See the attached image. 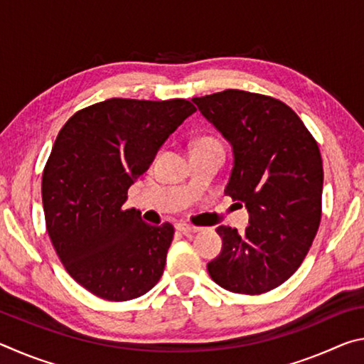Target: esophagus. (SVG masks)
I'll return each instance as SVG.
<instances>
[{
	"mask_svg": "<svg viewBox=\"0 0 364 364\" xmlns=\"http://www.w3.org/2000/svg\"><path fill=\"white\" fill-rule=\"evenodd\" d=\"M176 230L183 232V234H193V232H199L200 228L199 226H193V225H186V223H178Z\"/></svg>",
	"mask_w": 364,
	"mask_h": 364,
	"instance_id": "34e87169",
	"label": "esophagus"
}]
</instances>
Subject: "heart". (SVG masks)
I'll list each match as a JSON object with an SVG mask.
<instances>
[{"instance_id":"1","label":"heart","mask_w":364,"mask_h":364,"mask_svg":"<svg viewBox=\"0 0 364 364\" xmlns=\"http://www.w3.org/2000/svg\"><path fill=\"white\" fill-rule=\"evenodd\" d=\"M210 144H218V143H217V141L210 139V138H202V139L197 141L196 147H199V146H210Z\"/></svg>"}]
</instances>
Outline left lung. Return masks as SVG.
Instances as JSON below:
<instances>
[{
    "mask_svg": "<svg viewBox=\"0 0 364 364\" xmlns=\"http://www.w3.org/2000/svg\"><path fill=\"white\" fill-rule=\"evenodd\" d=\"M193 102L232 149L225 194L245 204L249 226H218L223 245L207 264L226 291L263 294L297 271L321 220L323 160L304 122L273 97L226 90ZM237 202V204H239Z\"/></svg>",
    "mask_w": 364,
    "mask_h": 364,
    "instance_id": "left-lung-1",
    "label": "left lung"
}]
</instances>
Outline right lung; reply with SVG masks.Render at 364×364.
Instances as JSON below:
<instances>
[{
	"mask_svg": "<svg viewBox=\"0 0 364 364\" xmlns=\"http://www.w3.org/2000/svg\"><path fill=\"white\" fill-rule=\"evenodd\" d=\"M196 107L186 100H107L78 110L43 171L49 239L80 286L110 301L141 297L164 273L173 226L125 208L127 191Z\"/></svg>",
	"mask_w": 364,
	"mask_h": 364,
	"instance_id": "1",
	"label": "right lung"
}]
</instances>
